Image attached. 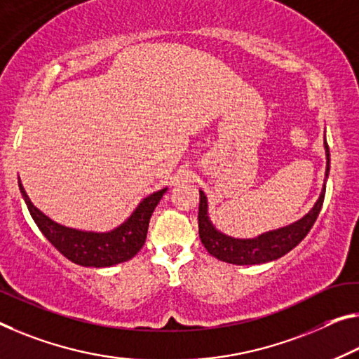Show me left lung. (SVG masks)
<instances>
[{
    "instance_id": "left-lung-1",
    "label": "left lung",
    "mask_w": 359,
    "mask_h": 359,
    "mask_svg": "<svg viewBox=\"0 0 359 359\" xmlns=\"http://www.w3.org/2000/svg\"><path fill=\"white\" fill-rule=\"evenodd\" d=\"M324 147H326V178L329 176V146L324 136ZM201 192V202H198V236L205 249L210 255H213L218 260L233 263V264H260L266 262L278 260L285 253L290 252L295 245H299L303 241L310 229L313 228L314 222H316L319 212H321L324 194H326V183L323 186L321 196H319L318 202L314 207L306 213L305 217L294 224L285 226V228L269 231L262 236L255 237V239H234V237L226 236L219 231L215 229L210 218H208L207 212V197Z\"/></svg>"
}]
</instances>
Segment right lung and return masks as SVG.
Wrapping results in <instances>:
<instances>
[{"instance_id":"right-lung-1","label":"right lung","mask_w":359,"mask_h":359,"mask_svg":"<svg viewBox=\"0 0 359 359\" xmlns=\"http://www.w3.org/2000/svg\"><path fill=\"white\" fill-rule=\"evenodd\" d=\"M19 189L33 222L40 228L43 236L65 258L76 264H81V266L104 268L130 260L142 249L147 236L149 219H151L167 187L147 196L123 224H120L114 231H109V233H88V231L65 228V226L53 222L51 218H48L45 213L33 205L20 183V178Z\"/></svg>"}]
</instances>
